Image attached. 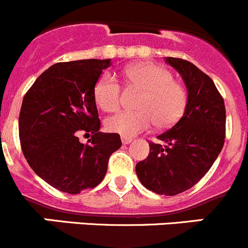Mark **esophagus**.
<instances>
[{"instance_id": "34e87169", "label": "esophagus", "mask_w": 248, "mask_h": 248, "mask_svg": "<svg viewBox=\"0 0 248 248\" xmlns=\"http://www.w3.org/2000/svg\"><path fill=\"white\" fill-rule=\"evenodd\" d=\"M131 141H132V140L129 139V137H123V136H122V142H123V144L131 143Z\"/></svg>"}]
</instances>
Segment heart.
I'll use <instances>...</instances> for the list:
<instances>
[{"instance_id": "1", "label": "heart", "mask_w": 248, "mask_h": 248, "mask_svg": "<svg viewBox=\"0 0 248 248\" xmlns=\"http://www.w3.org/2000/svg\"><path fill=\"white\" fill-rule=\"evenodd\" d=\"M124 77L131 87L143 90L137 104V112H119L106 121L109 132L123 137L152 129H168L177 123L187 106V93L173 80L172 73L163 66L152 62L135 63L125 68ZM94 97L101 109L113 112L121 106L122 87L111 73H102L94 87Z\"/></svg>"}]
</instances>
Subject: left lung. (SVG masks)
Instances as JSON below:
<instances>
[{
    "label": "left lung",
    "mask_w": 248,
    "mask_h": 248,
    "mask_svg": "<svg viewBox=\"0 0 248 248\" xmlns=\"http://www.w3.org/2000/svg\"><path fill=\"white\" fill-rule=\"evenodd\" d=\"M187 87L182 118L149 143V154L136 164L140 182L160 195H176L199 182L224 144L225 107L215 83L194 63L166 58Z\"/></svg>",
    "instance_id": "obj_1"
}]
</instances>
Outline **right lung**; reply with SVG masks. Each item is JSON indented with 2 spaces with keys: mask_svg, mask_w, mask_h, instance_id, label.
<instances>
[{
  "mask_svg": "<svg viewBox=\"0 0 248 248\" xmlns=\"http://www.w3.org/2000/svg\"><path fill=\"white\" fill-rule=\"evenodd\" d=\"M111 59L68 61L50 66L23 99L19 137L29 165L42 180L68 194L101 183L108 159L121 148L118 134L99 131L94 87ZM79 131L93 134L79 142Z\"/></svg>",
  "mask_w": 248,
  "mask_h": 248,
  "instance_id": "obj_1",
  "label": "right lung"
}]
</instances>
